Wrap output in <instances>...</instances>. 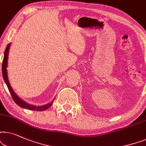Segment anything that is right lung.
I'll return each instance as SVG.
<instances>
[{
  "label": "right lung",
  "instance_id": "right-lung-1",
  "mask_svg": "<svg viewBox=\"0 0 146 146\" xmlns=\"http://www.w3.org/2000/svg\"><path fill=\"white\" fill-rule=\"evenodd\" d=\"M11 43L8 44V45L7 46V48H6L5 53H4V58H3V65H2V73H3V79L4 81L6 84H7L8 89L11 93V96L14 100V102L16 103V104L18 105L19 106L23 108H25L27 109V110H33V111H44L46 110H47L48 108H49L50 106H52L53 104L54 100L52 101L51 102L49 103V104H47L46 105H44V106H33V105L29 104L28 103H27L25 101H23L22 99H21L19 97L17 96L16 93H15V91H13V89L12 88V87L11 86V84H10L9 81V79H8V74H7V65H8V56H9V49L10 47H11Z\"/></svg>",
  "mask_w": 146,
  "mask_h": 146
}]
</instances>
